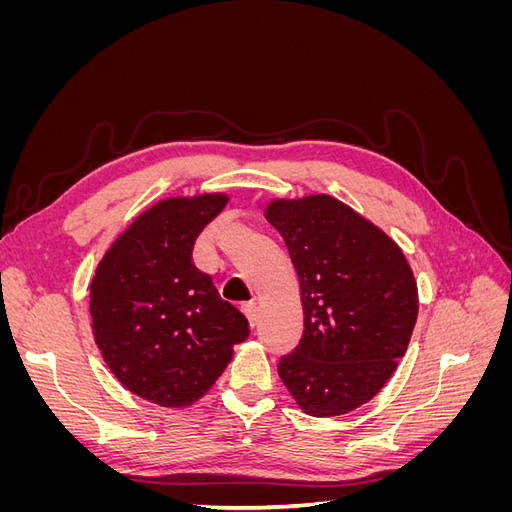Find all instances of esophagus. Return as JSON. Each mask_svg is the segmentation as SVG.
<instances>
[{
    "instance_id": "34e87169",
    "label": "esophagus",
    "mask_w": 512,
    "mask_h": 512,
    "mask_svg": "<svg viewBox=\"0 0 512 512\" xmlns=\"http://www.w3.org/2000/svg\"><path fill=\"white\" fill-rule=\"evenodd\" d=\"M243 314H245L247 322H250V327L254 329L256 324H258V307H256L254 303H250V305H243Z\"/></svg>"
}]
</instances>
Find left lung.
<instances>
[{
	"mask_svg": "<svg viewBox=\"0 0 512 512\" xmlns=\"http://www.w3.org/2000/svg\"><path fill=\"white\" fill-rule=\"evenodd\" d=\"M265 218L286 241L303 305V337L277 374L305 414H348L408 350L414 273L384 230L329 194L271 200Z\"/></svg>",
	"mask_w": 512,
	"mask_h": 512,
	"instance_id": "obj_1",
	"label": "left lung"
}]
</instances>
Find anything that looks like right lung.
Returning a JSON list of instances; mask_svg holds the SVG:
<instances>
[{"mask_svg":"<svg viewBox=\"0 0 512 512\" xmlns=\"http://www.w3.org/2000/svg\"><path fill=\"white\" fill-rule=\"evenodd\" d=\"M226 194L160 200L108 247L89 288L91 329L102 359L126 389L162 408L207 395L250 335L192 262L196 237Z\"/></svg>","mask_w":512,"mask_h":512,"instance_id":"add662e5","label":"right lung"}]
</instances>
